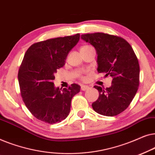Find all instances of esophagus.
Instances as JSON below:
<instances>
[{
    "label": "esophagus",
    "instance_id": "34e87169",
    "mask_svg": "<svg viewBox=\"0 0 155 155\" xmlns=\"http://www.w3.org/2000/svg\"><path fill=\"white\" fill-rule=\"evenodd\" d=\"M88 88H89V87L87 86V85H82L81 86V90L82 91H85V90H87Z\"/></svg>",
    "mask_w": 155,
    "mask_h": 155
}]
</instances>
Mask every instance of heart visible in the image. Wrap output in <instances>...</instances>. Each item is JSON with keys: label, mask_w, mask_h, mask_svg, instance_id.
Masks as SVG:
<instances>
[{"label": "heart", "mask_w": 155, "mask_h": 155, "mask_svg": "<svg viewBox=\"0 0 155 155\" xmlns=\"http://www.w3.org/2000/svg\"><path fill=\"white\" fill-rule=\"evenodd\" d=\"M89 47H90V46H88V45H85V46H82V47L81 48V50H82V49H84V48H89ZM80 77L81 78H84V77L82 75H80Z\"/></svg>", "instance_id": "obj_1"}]
</instances>
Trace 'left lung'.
I'll list each match as a JSON object with an SVG mask.
<instances>
[{
  "label": "left lung",
  "instance_id": "1",
  "mask_svg": "<svg viewBox=\"0 0 155 155\" xmlns=\"http://www.w3.org/2000/svg\"><path fill=\"white\" fill-rule=\"evenodd\" d=\"M81 38L94 46L97 54V71L113 78L106 89L95 85L99 94L92 103L97 113L114 116L126 110L139 86L138 60L130 44L123 38L104 33L82 35Z\"/></svg>",
  "mask_w": 155,
  "mask_h": 155
}]
</instances>
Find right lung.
Returning <instances> with one entry per match:
<instances>
[{
    "label": "right lung",
    "mask_w": 155,
    "mask_h": 155,
    "mask_svg": "<svg viewBox=\"0 0 155 155\" xmlns=\"http://www.w3.org/2000/svg\"><path fill=\"white\" fill-rule=\"evenodd\" d=\"M79 40L80 34L47 39L32 44L25 53L18 72L21 96L31 114L41 121L54 124L65 119L72 98L80 92L78 84L61 90L53 82Z\"/></svg>",
    "instance_id": "obj_1"
}]
</instances>
